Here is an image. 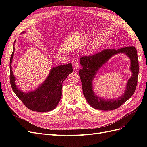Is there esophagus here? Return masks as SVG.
Masks as SVG:
<instances>
[{"instance_id": "1", "label": "esophagus", "mask_w": 147, "mask_h": 147, "mask_svg": "<svg viewBox=\"0 0 147 147\" xmlns=\"http://www.w3.org/2000/svg\"><path fill=\"white\" fill-rule=\"evenodd\" d=\"M73 68L74 70H77L79 68V60L78 59H76L75 61H74V63L73 65Z\"/></svg>"}]
</instances>
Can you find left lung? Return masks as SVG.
Wrapping results in <instances>:
<instances>
[{
  "instance_id": "1",
  "label": "left lung",
  "mask_w": 147,
  "mask_h": 147,
  "mask_svg": "<svg viewBox=\"0 0 147 147\" xmlns=\"http://www.w3.org/2000/svg\"><path fill=\"white\" fill-rule=\"evenodd\" d=\"M119 53H124L130 57L131 60L130 68L132 72V76L127 83L124 95L118 99H109L107 101L95 95L92 87V80L99 69L112 56ZM80 62L83 66L82 69L79 71L82 83L83 93L86 101L92 107L104 111L114 110L126 102L135 93L138 83L139 72L138 55L135 47H126L117 50L105 49L94 55L83 56L80 58Z\"/></svg>"
}]
</instances>
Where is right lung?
Segmentation results:
<instances>
[{
	"label": "right lung",
	"instance_id": "obj_1",
	"mask_svg": "<svg viewBox=\"0 0 147 147\" xmlns=\"http://www.w3.org/2000/svg\"><path fill=\"white\" fill-rule=\"evenodd\" d=\"M14 52V47L10 59V83L15 94L30 110L40 112L53 110L57 107L61 98L62 83L69 74L73 73L71 63L53 67L45 82L38 88L25 93L19 90L15 85V77L11 66Z\"/></svg>",
	"mask_w": 147,
	"mask_h": 147
}]
</instances>
